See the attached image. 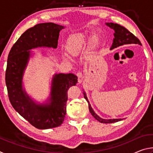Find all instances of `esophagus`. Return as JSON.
Returning <instances> with one entry per match:
<instances>
[{
	"instance_id": "esophagus-1",
	"label": "esophagus",
	"mask_w": 153,
	"mask_h": 153,
	"mask_svg": "<svg viewBox=\"0 0 153 153\" xmlns=\"http://www.w3.org/2000/svg\"><path fill=\"white\" fill-rule=\"evenodd\" d=\"M77 80H78L79 83H82V79H83V74L82 71H78L77 73Z\"/></svg>"
}]
</instances>
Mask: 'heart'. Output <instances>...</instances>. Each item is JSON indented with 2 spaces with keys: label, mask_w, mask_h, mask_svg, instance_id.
Segmentation results:
<instances>
[{
  "label": "heart",
  "mask_w": 153,
  "mask_h": 153,
  "mask_svg": "<svg viewBox=\"0 0 153 153\" xmlns=\"http://www.w3.org/2000/svg\"><path fill=\"white\" fill-rule=\"evenodd\" d=\"M88 40V37L86 34L82 33H76L69 39L67 45V50L71 54H76L81 51L86 45ZM98 39L97 37L94 38L92 42L97 43Z\"/></svg>",
  "instance_id": "heart-1"
}]
</instances>
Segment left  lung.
I'll list each match as a JSON object with an SVG mask.
<instances>
[{
  "label": "left lung",
  "mask_w": 153,
  "mask_h": 153,
  "mask_svg": "<svg viewBox=\"0 0 153 153\" xmlns=\"http://www.w3.org/2000/svg\"><path fill=\"white\" fill-rule=\"evenodd\" d=\"M106 25H108V27H110L111 29H113L115 31L114 33V38L113 45L111 46V50L112 49L117 48L118 46H123V45H134V46H142V44L138 38L136 37L132 33H131L129 30L126 29V27H124L121 25H119L117 24H114V23H107ZM84 98H86V100L88 102V107L90 113L92 114V115L94 117L96 120L99 121L100 123H115L119 121H121V119H113V120H103L96 114L94 111L91 107L90 102L88 100L87 97L85 92H84Z\"/></svg>",
  "instance_id": "8db88e82"
}]
</instances>
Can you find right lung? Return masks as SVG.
<instances>
[{"mask_svg":"<svg viewBox=\"0 0 153 153\" xmlns=\"http://www.w3.org/2000/svg\"><path fill=\"white\" fill-rule=\"evenodd\" d=\"M64 27L43 23L30 28L20 36L9 52L5 73L11 104L25 120L38 129L61 126L66 115L67 90L77 82L73 74H56L52 82L50 102L36 105L22 89V78L31 49L46 46L57 47L59 32Z\"/></svg>","mask_w":153,"mask_h":153,"instance_id":"obj_1","label":"right lung"}]
</instances>
